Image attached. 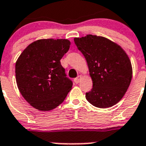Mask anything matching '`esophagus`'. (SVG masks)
<instances>
[{
    "label": "esophagus",
    "mask_w": 146,
    "mask_h": 146,
    "mask_svg": "<svg viewBox=\"0 0 146 146\" xmlns=\"http://www.w3.org/2000/svg\"><path fill=\"white\" fill-rule=\"evenodd\" d=\"M81 78H82V76H78V77H76V78H74L75 83H76V84H78V83L81 81Z\"/></svg>",
    "instance_id": "esophagus-1"
}]
</instances>
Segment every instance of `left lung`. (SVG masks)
<instances>
[{
    "label": "left lung",
    "instance_id": "obj_1",
    "mask_svg": "<svg viewBox=\"0 0 146 146\" xmlns=\"http://www.w3.org/2000/svg\"><path fill=\"white\" fill-rule=\"evenodd\" d=\"M74 42L87 62L92 80L86 100L95 107H112L124 97L132 80L128 55L120 46L102 36L87 35L75 38Z\"/></svg>",
    "mask_w": 146,
    "mask_h": 146
}]
</instances>
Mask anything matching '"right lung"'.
<instances>
[{
    "instance_id": "right-lung-1",
    "label": "right lung",
    "mask_w": 146,
    "mask_h": 146,
    "mask_svg": "<svg viewBox=\"0 0 146 146\" xmlns=\"http://www.w3.org/2000/svg\"><path fill=\"white\" fill-rule=\"evenodd\" d=\"M70 45L68 39H40L30 44L17 60L18 89L25 100L39 111L57 108L71 90L73 82L60 63Z\"/></svg>"
}]
</instances>
